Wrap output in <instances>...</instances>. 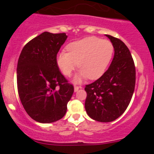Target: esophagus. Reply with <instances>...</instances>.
Wrapping results in <instances>:
<instances>
[{
    "mask_svg": "<svg viewBox=\"0 0 154 154\" xmlns=\"http://www.w3.org/2000/svg\"><path fill=\"white\" fill-rule=\"evenodd\" d=\"M81 88H82L81 86H77V85H75V86L74 87V91L75 92H77V91H78L79 89H81Z\"/></svg>",
    "mask_w": 154,
    "mask_h": 154,
    "instance_id": "obj_1",
    "label": "esophagus"
}]
</instances>
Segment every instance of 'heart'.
<instances>
[{
    "instance_id": "heart-1",
    "label": "heart",
    "mask_w": 154,
    "mask_h": 154,
    "mask_svg": "<svg viewBox=\"0 0 154 154\" xmlns=\"http://www.w3.org/2000/svg\"><path fill=\"white\" fill-rule=\"evenodd\" d=\"M69 51H61L57 64L63 75L69 76L78 65L79 72L75 77L79 82L84 79H97L106 72L114 53L112 42L97 37H87L67 46Z\"/></svg>"
}]
</instances>
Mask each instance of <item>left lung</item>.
Listing matches in <instances>:
<instances>
[{"instance_id": "8db88e82", "label": "left lung", "mask_w": 154, "mask_h": 154, "mask_svg": "<svg viewBox=\"0 0 154 154\" xmlns=\"http://www.w3.org/2000/svg\"><path fill=\"white\" fill-rule=\"evenodd\" d=\"M114 47V57L99 79L85 85V108L92 119L103 123L119 118L131 101L136 84V69L131 53L120 39L106 35Z\"/></svg>"}]
</instances>
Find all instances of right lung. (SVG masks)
I'll list each match as a JSON object with an SVG mask.
<instances>
[{"mask_svg":"<svg viewBox=\"0 0 154 154\" xmlns=\"http://www.w3.org/2000/svg\"><path fill=\"white\" fill-rule=\"evenodd\" d=\"M67 37L65 33L43 32L28 42L19 56V97L27 113L38 123L62 119L74 92L57 64V54Z\"/></svg>","mask_w":154,"mask_h":154,"instance_id":"right-lung-1","label":"right lung"}]
</instances>
